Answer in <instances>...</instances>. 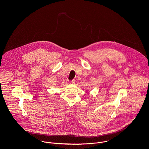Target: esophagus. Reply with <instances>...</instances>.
Listing matches in <instances>:
<instances>
[{
	"mask_svg": "<svg viewBox=\"0 0 149 149\" xmlns=\"http://www.w3.org/2000/svg\"><path fill=\"white\" fill-rule=\"evenodd\" d=\"M70 83L71 84H74L75 83V80H74V79H73V80H72L71 81H70Z\"/></svg>",
	"mask_w": 149,
	"mask_h": 149,
	"instance_id": "esophagus-1",
	"label": "esophagus"
}]
</instances>
